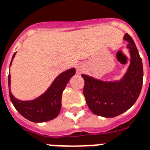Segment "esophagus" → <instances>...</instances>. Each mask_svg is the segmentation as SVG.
<instances>
[{"mask_svg":"<svg viewBox=\"0 0 150 150\" xmlns=\"http://www.w3.org/2000/svg\"><path fill=\"white\" fill-rule=\"evenodd\" d=\"M83 71V67L82 65H78L76 67V73L78 74H81Z\"/></svg>","mask_w":150,"mask_h":150,"instance_id":"34e87169","label":"esophagus"}]
</instances>
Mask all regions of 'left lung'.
Segmentation results:
<instances>
[{
    "label": "left lung",
    "instance_id": "8db88e82",
    "mask_svg": "<svg viewBox=\"0 0 150 150\" xmlns=\"http://www.w3.org/2000/svg\"><path fill=\"white\" fill-rule=\"evenodd\" d=\"M124 39L131 54V63L119 81H102L82 74L84 80L83 93L86 103L94 114L114 117L132 107L139 98L143 81L142 62L134 40L126 33Z\"/></svg>",
    "mask_w": 150,
    "mask_h": 150
}]
</instances>
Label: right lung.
<instances>
[{"instance_id":"right-lung-1","label":"right lung","mask_w":150,"mask_h":150,"mask_svg":"<svg viewBox=\"0 0 150 150\" xmlns=\"http://www.w3.org/2000/svg\"><path fill=\"white\" fill-rule=\"evenodd\" d=\"M16 55L13 54L10 66ZM76 69H69L60 74L54 79L48 89L38 98L31 101H21L12 96L10 89L11 75L8 74L9 96L13 105L25 119L34 123L49 121L59 115L62 106V96L67 83L75 75Z\"/></svg>"}]
</instances>
